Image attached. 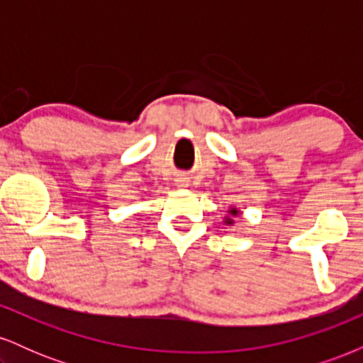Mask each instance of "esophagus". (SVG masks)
Listing matches in <instances>:
<instances>
[{"mask_svg": "<svg viewBox=\"0 0 363 363\" xmlns=\"http://www.w3.org/2000/svg\"><path fill=\"white\" fill-rule=\"evenodd\" d=\"M187 184H189V181H187L186 177H177L176 179V186L177 187H187Z\"/></svg>", "mask_w": 363, "mask_h": 363, "instance_id": "esophagus-1", "label": "esophagus"}]
</instances>
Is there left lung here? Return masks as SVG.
<instances>
[{"label":"left lung","mask_w":363,"mask_h":363,"mask_svg":"<svg viewBox=\"0 0 363 363\" xmlns=\"http://www.w3.org/2000/svg\"><path fill=\"white\" fill-rule=\"evenodd\" d=\"M227 213H228V215L223 218V223H225V225H234V220H232V216H237V215L240 213V211L237 210L235 206H230V208H228Z\"/></svg>","instance_id":"8db88e82"}]
</instances>
